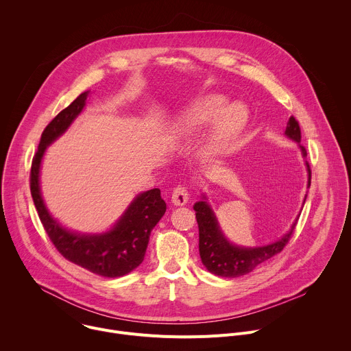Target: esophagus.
Wrapping results in <instances>:
<instances>
[{"label": "esophagus", "instance_id": "1", "mask_svg": "<svg viewBox=\"0 0 351 351\" xmlns=\"http://www.w3.org/2000/svg\"><path fill=\"white\" fill-rule=\"evenodd\" d=\"M171 202L173 206H184L189 202V193L186 186H176L172 197H171Z\"/></svg>", "mask_w": 351, "mask_h": 351}]
</instances>
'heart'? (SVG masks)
<instances>
[{"label":"heart","mask_w":351,"mask_h":351,"mask_svg":"<svg viewBox=\"0 0 351 351\" xmlns=\"http://www.w3.org/2000/svg\"><path fill=\"white\" fill-rule=\"evenodd\" d=\"M247 111L240 104H230L222 94H207L183 112L178 129L193 136L213 123L203 144V156L215 158L222 156L228 147L241 134L247 125Z\"/></svg>","instance_id":"1"}]
</instances>
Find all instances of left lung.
<instances>
[{"label": "left lung", "instance_id": "1", "mask_svg": "<svg viewBox=\"0 0 351 351\" xmlns=\"http://www.w3.org/2000/svg\"><path fill=\"white\" fill-rule=\"evenodd\" d=\"M285 136L298 144V148L300 152H302L303 158H306L307 157L306 148L300 144V140H302V132H300L298 122L293 117L289 118ZM306 168L308 173L307 187H310L311 169L307 161H306ZM306 197L303 203H306ZM193 208L195 211V218L198 223V250H199V257H202V263L211 274L222 278H237V276L247 275L257 267H260L261 264L275 257L278 253L282 252L283 247L290 240L297 223V218H295L290 229L279 240L274 243H269L267 245H258V247H243V245L233 244L226 239L206 194H203L202 199L197 202L193 206Z\"/></svg>", "mask_w": 351, "mask_h": 351}]
</instances>
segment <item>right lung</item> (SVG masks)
<instances>
[{
  "instance_id": "1",
  "label": "right lung",
  "mask_w": 351,
  "mask_h": 351,
  "mask_svg": "<svg viewBox=\"0 0 351 351\" xmlns=\"http://www.w3.org/2000/svg\"><path fill=\"white\" fill-rule=\"evenodd\" d=\"M88 93H82L44 129L32 162L30 191L48 237L66 260L95 275L119 278L143 263L149 234L167 211L160 189L137 194L115 225L103 233H79L62 226L49 214L40 189V169L47 147L61 137L80 115Z\"/></svg>"
}]
</instances>
